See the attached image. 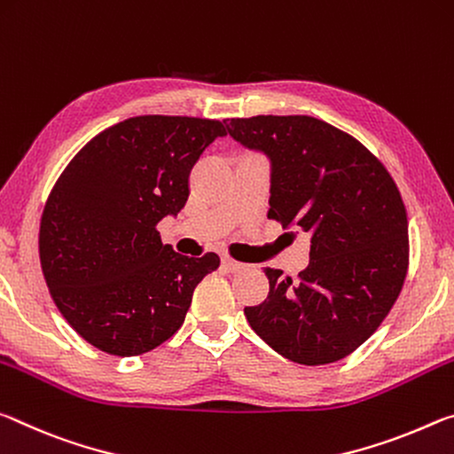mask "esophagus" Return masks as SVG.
<instances>
[{"instance_id":"obj_1","label":"esophagus","mask_w":454,"mask_h":454,"mask_svg":"<svg viewBox=\"0 0 454 454\" xmlns=\"http://www.w3.org/2000/svg\"><path fill=\"white\" fill-rule=\"evenodd\" d=\"M221 265L225 267L227 271H231V273H235V271H239V270H243L245 267V263H241V262H237V259H233V257H229V255H225L221 259Z\"/></svg>"}]
</instances>
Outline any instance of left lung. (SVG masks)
Wrapping results in <instances>:
<instances>
[{
    "mask_svg": "<svg viewBox=\"0 0 454 454\" xmlns=\"http://www.w3.org/2000/svg\"><path fill=\"white\" fill-rule=\"evenodd\" d=\"M227 132L271 157L267 217L311 235L297 281L265 267L270 294L245 317L287 360L346 358L384 322L408 273V217L395 178L360 140L314 116L231 118Z\"/></svg>",
    "mask_w": 454,
    "mask_h": 454,
    "instance_id": "obj_1",
    "label": "left lung"
}]
</instances>
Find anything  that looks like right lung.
Here are the masks:
<instances>
[{"mask_svg":"<svg viewBox=\"0 0 454 454\" xmlns=\"http://www.w3.org/2000/svg\"><path fill=\"white\" fill-rule=\"evenodd\" d=\"M223 135L209 118L135 116L88 140L58 176L40 221V263L59 314L88 344L138 356L183 325L219 255L176 254L157 225L183 209L191 168Z\"/></svg>","mask_w":454,"mask_h":454,"instance_id":"obj_1","label":"right lung"}]
</instances>
